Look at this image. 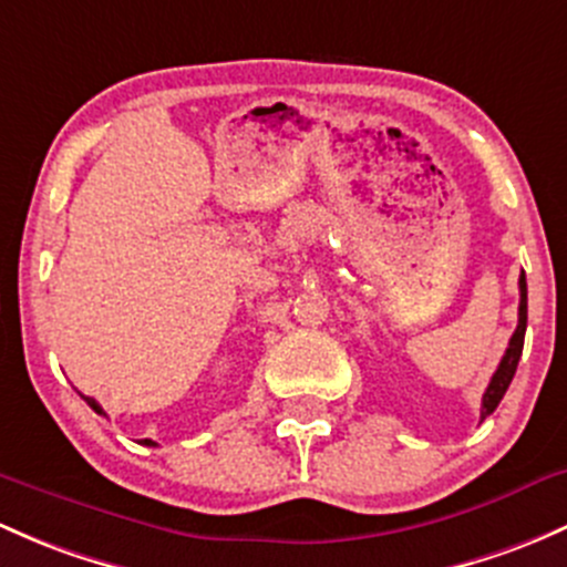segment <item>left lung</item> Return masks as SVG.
<instances>
[{
    "label": "left lung",
    "instance_id": "obj_1",
    "mask_svg": "<svg viewBox=\"0 0 567 567\" xmlns=\"http://www.w3.org/2000/svg\"><path fill=\"white\" fill-rule=\"evenodd\" d=\"M524 331H527V279H524V271H522V277H519V326H516L514 337H511L508 350H505V355H503V361H499L497 372H494L492 380H488L484 402H481V421H484L486 415H492L494 410H497L499 399L505 396L511 380H514L516 367H519V359H522Z\"/></svg>",
    "mask_w": 567,
    "mask_h": 567
}]
</instances>
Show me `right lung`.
Returning <instances> with one entry per match:
<instances>
[{"mask_svg":"<svg viewBox=\"0 0 567 567\" xmlns=\"http://www.w3.org/2000/svg\"><path fill=\"white\" fill-rule=\"evenodd\" d=\"M83 399H86V404H89V408H92V410H94V413L105 415V413H103V408H100V404H97V402H94V399H92V396H83ZM143 445H157V443H152V440H143Z\"/></svg>","mask_w":567,"mask_h":567,"instance_id":"add662e5","label":"right lung"}]
</instances>
